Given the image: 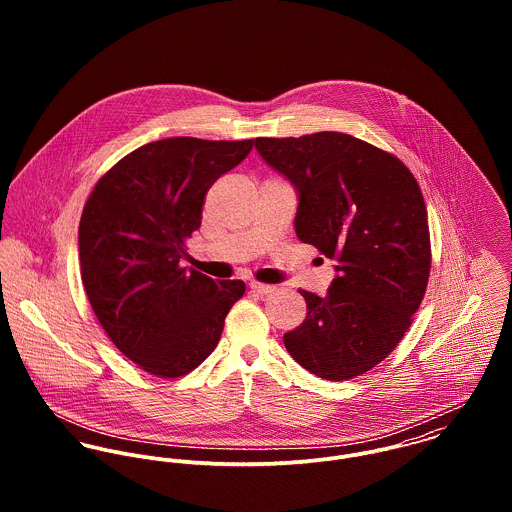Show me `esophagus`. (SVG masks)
Listing matches in <instances>:
<instances>
[{"label":"esophagus","mask_w":512,"mask_h":512,"mask_svg":"<svg viewBox=\"0 0 512 512\" xmlns=\"http://www.w3.org/2000/svg\"><path fill=\"white\" fill-rule=\"evenodd\" d=\"M250 288L260 295H270V293L276 292L274 286H268V284H260V282H250Z\"/></svg>","instance_id":"1"}]
</instances>
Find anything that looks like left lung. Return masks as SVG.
I'll return each mask as SVG.
<instances>
[{"label": "left lung", "instance_id": "left-lung-1", "mask_svg": "<svg viewBox=\"0 0 512 512\" xmlns=\"http://www.w3.org/2000/svg\"><path fill=\"white\" fill-rule=\"evenodd\" d=\"M254 146L297 193V238L337 262L325 297L299 290L307 317L284 345L319 378L365 374L400 343L428 286L418 181L400 159L349 134L256 138Z\"/></svg>", "mask_w": 512, "mask_h": 512}]
</instances>
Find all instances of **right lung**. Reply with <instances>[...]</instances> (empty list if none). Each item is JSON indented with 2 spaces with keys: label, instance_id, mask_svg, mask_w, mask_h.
Masks as SVG:
<instances>
[{
  "label": "right lung",
  "instance_id": "add662e5",
  "mask_svg": "<svg viewBox=\"0 0 512 512\" xmlns=\"http://www.w3.org/2000/svg\"><path fill=\"white\" fill-rule=\"evenodd\" d=\"M254 146L167 138L120 159L90 193L78 226L80 276L112 343L147 372L177 378L219 345L240 280L181 268L205 195Z\"/></svg>",
  "mask_w": 512,
  "mask_h": 512
}]
</instances>
